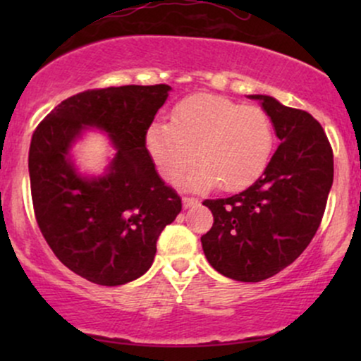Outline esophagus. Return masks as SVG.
Returning a JSON list of instances; mask_svg holds the SVG:
<instances>
[{
	"mask_svg": "<svg viewBox=\"0 0 361 361\" xmlns=\"http://www.w3.org/2000/svg\"><path fill=\"white\" fill-rule=\"evenodd\" d=\"M197 204H198V198L183 197V207H185V209H190V207H195Z\"/></svg>",
	"mask_w": 361,
	"mask_h": 361,
	"instance_id": "34e87169",
	"label": "esophagus"
}]
</instances>
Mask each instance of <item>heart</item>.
<instances>
[{"instance_id": "b5f03b06", "label": "heart", "mask_w": 361, "mask_h": 361, "mask_svg": "<svg viewBox=\"0 0 361 361\" xmlns=\"http://www.w3.org/2000/svg\"><path fill=\"white\" fill-rule=\"evenodd\" d=\"M275 132L267 111L217 94H193L173 110L171 123L147 128L146 147L164 180L176 183L192 164L186 186L219 185L227 192L246 188L270 161Z\"/></svg>"}]
</instances>
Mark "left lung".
<instances>
[{"mask_svg":"<svg viewBox=\"0 0 361 361\" xmlns=\"http://www.w3.org/2000/svg\"><path fill=\"white\" fill-rule=\"evenodd\" d=\"M270 117L280 146L258 180L229 198L205 200L214 226L202 235L214 270L261 281L287 268L316 234L333 186V149L321 123L268 94H250Z\"/></svg>","mask_w":361,"mask_h":361,"instance_id":"left-lung-1","label":"left lung"}]
</instances>
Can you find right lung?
I'll return each mask as SVG.
<instances>
[{"label":"right lung","instance_id":"add662e5","mask_svg":"<svg viewBox=\"0 0 361 361\" xmlns=\"http://www.w3.org/2000/svg\"><path fill=\"white\" fill-rule=\"evenodd\" d=\"M169 91L168 85L82 91L61 102L32 135L37 224L61 263L93 283L117 287L142 276L159 234L181 212V198L157 175L146 147ZM91 128L116 147L100 177L82 176L71 154Z\"/></svg>","mask_w":361,"mask_h":361}]
</instances>
